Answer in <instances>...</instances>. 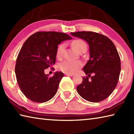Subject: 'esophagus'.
<instances>
[{
  "instance_id": "esophagus-1",
  "label": "esophagus",
  "mask_w": 134,
  "mask_h": 134,
  "mask_svg": "<svg viewBox=\"0 0 134 134\" xmlns=\"http://www.w3.org/2000/svg\"><path fill=\"white\" fill-rule=\"evenodd\" d=\"M65 75L70 76V77H72V76H74V75H73L72 74H69V73H65Z\"/></svg>"
}]
</instances>
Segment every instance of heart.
Instances as JSON below:
<instances>
[{
    "label": "heart",
    "mask_w": 134,
    "mask_h": 134,
    "mask_svg": "<svg viewBox=\"0 0 134 134\" xmlns=\"http://www.w3.org/2000/svg\"><path fill=\"white\" fill-rule=\"evenodd\" d=\"M71 46L76 51L81 52L83 49H86V44L82 39H75L71 42ZM65 51V44H60L57 47L56 51V56L60 59L63 56ZM82 66V63L79 61H72V60H65L59 65L60 70L65 73L74 74L79 70Z\"/></svg>",
    "instance_id": "b5f03b06"
}]
</instances>
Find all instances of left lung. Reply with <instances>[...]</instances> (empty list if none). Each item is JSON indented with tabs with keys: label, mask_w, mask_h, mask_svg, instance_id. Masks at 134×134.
I'll use <instances>...</instances> for the list:
<instances>
[{
	"label": "left lung",
	"mask_w": 134,
	"mask_h": 134,
	"mask_svg": "<svg viewBox=\"0 0 134 134\" xmlns=\"http://www.w3.org/2000/svg\"><path fill=\"white\" fill-rule=\"evenodd\" d=\"M86 41L90 46V60L83 68L86 75L77 91L82 98L91 102L106 99L116 88L121 71V62L113 42L107 36L91 31L71 32Z\"/></svg>",
	"instance_id": "1"
}]
</instances>
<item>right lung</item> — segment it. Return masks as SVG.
Returning a JSON list of instances; mask_svg holds the SVG:
<instances>
[{"mask_svg":"<svg viewBox=\"0 0 134 134\" xmlns=\"http://www.w3.org/2000/svg\"><path fill=\"white\" fill-rule=\"evenodd\" d=\"M71 39L65 33L39 31L25 41L17 56L15 73L21 91L28 99L43 103L56 95L63 73L56 72L49 78L44 70L56 62L58 44Z\"/></svg>","mask_w":134,"mask_h":134,"instance_id":"right-lung-1","label":"right lung"}]
</instances>
